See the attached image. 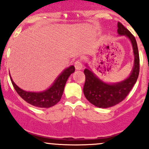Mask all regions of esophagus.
<instances>
[{
	"instance_id": "34e87169",
	"label": "esophagus",
	"mask_w": 149,
	"mask_h": 149,
	"mask_svg": "<svg viewBox=\"0 0 149 149\" xmlns=\"http://www.w3.org/2000/svg\"><path fill=\"white\" fill-rule=\"evenodd\" d=\"M74 66L75 68H76V70H81L82 68H83V65H82V63L81 62L80 60H78V61H76V62H75Z\"/></svg>"
}]
</instances>
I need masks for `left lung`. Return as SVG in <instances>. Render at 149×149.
I'll use <instances>...</instances> for the list:
<instances>
[{"mask_svg": "<svg viewBox=\"0 0 149 149\" xmlns=\"http://www.w3.org/2000/svg\"><path fill=\"white\" fill-rule=\"evenodd\" d=\"M118 33L125 35L131 42L134 54V65L131 73L125 80L116 84H107L95 76L88 68L84 70L86 81L84 94L90 103L100 108L115 106L125 99L137 81L139 74L140 60L137 42L134 36L120 22L118 23Z\"/></svg>", "mask_w": 149, "mask_h": 149, "instance_id": "8db88e82", "label": "left lung"}]
</instances>
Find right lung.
Masks as SVG:
<instances>
[{
  "mask_svg": "<svg viewBox=\"0 0 149 149\" xmlns=\"http://www.w3.org/2000/svg\"><path fill=\"white\" fill-rule=\"evenodd\" d=\"M74 71L75 67L73 65L66 68L57 78L53 84L48 89L42 92H30L24 91L15 84L10 76V78L15 90L24 101L37 107L49 108L56 104L61 100L66 81L70 75Z\"/></svg>",
  "mask_w": 149,
  "mask_h": 149,
  "instance_id": "1",
  "label": "right lung"
}]
</instances>
